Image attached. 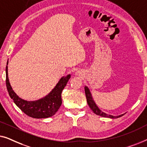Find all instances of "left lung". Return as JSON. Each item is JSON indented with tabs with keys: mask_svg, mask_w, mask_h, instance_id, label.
Here are the masks:
<instances>
[{
	"mask_svg": "<svg viewBox=\"0 0 147 147\" xmlns=\"http://www.w3.org/2000/svg\"><path fill=\"white\" fill-rule=\"evenodd\" d=\"M84 91H85L86 101H87L88 106H89L90 109H91V110L93 111L94 114H96L97 115H99V116H101V117H109V118H112V119L119 118V117H122V116H123V115H121L117 116V117H115V116L107 115V114H106V113L102 112V111H101L100 109L98 108V107L96 106V104H95L94 100H92L91 94H90V92L89 91V90H88L87 86H84Z\"/></svg>",
	"mask_w": 147,
	"mask_h": 147,
	"instance_id": "obj_1",
	"label": "left lung"
}]
</instances>
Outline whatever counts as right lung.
Here are the masks:
<instances>
[{"label":"right lung","mask_w":147,"mask_h":147,"mask_svg":"<svg viewBox=\"0 0 147 147\" xmlns=\"http://www.w3.org/2000/svg\"><path fill=\"white\" fill-rule=\"evenodd\" d=\"M7 65L8 62L6 67V84L8 92L20 110L34 119H45L55 115L62 104V91L71 78V74L61 78L55 88L47 96L36 101H26L20 98L12 89L8 77Z\"/></svg>","instance_id":"obj_1"}]
</instances>
